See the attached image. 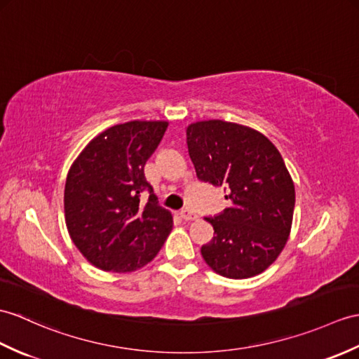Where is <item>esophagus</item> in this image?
<instances>
[{"instance_id": "esophagus-1", "label": "esophagus", "mask_w": 359, "mask_h": 359, "mask_svg": "<svg viewBox=\"0 0 359 359\" xmlns=\"http://www.w3.org/2000/svg\"><path fill=\"white\" fill-rule=\"evenodd\" d=\"M180 217L183 220H193L197 217V214L193 210H189V208H183V210L180 211Z\"/></svg>"}]
</instances>
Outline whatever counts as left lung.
I'll use <instances>...</instances> for the list:
<instances>
[{
	"label": "left lung",
	"mask_w": 359,
	"mask_h": 359,
	"mask_svg": "<svg viewBox=\"0 0 359 359\" xmlns=\"http://www.w3.org/2000/svg\"><path fill=\"white\" fill-rule=\"evenodd\" d=\"M197 179L223 187L231 200L205 217L214 237L200 249L208 266L228 278H249L271 266L292 226L295 187L278 149L252 128L202 121L187 128Z\"/></svg>",
	"instance_id": "obj_1"
}]
</instances>
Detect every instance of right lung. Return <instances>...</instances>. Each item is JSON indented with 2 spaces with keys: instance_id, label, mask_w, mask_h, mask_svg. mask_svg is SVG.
Listing matches in <instances>:
<instances>
[{
  "instance_id": "right-lung-1",
  "label": "right lung",
  "mask_w": 359,
  "mask_h": 359,
  "mask_svg": "<svg viewBox=\"0 0 359 359\" xmlns=\"http://www.w3.org/2000/svg\"><path fill=\"white\" fill-rule=\"evenodd\" d=\"M168 122L114 125L82 149L67 174L65 223L73 243L96 268L131 272L161 251L172 217L157 202L144 166ZM149 193L145 204L140 194Z\"/></svg>"
}]
</instances>
